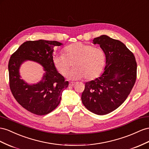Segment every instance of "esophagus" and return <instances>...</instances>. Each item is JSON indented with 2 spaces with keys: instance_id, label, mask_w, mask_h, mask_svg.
<instances>
[{
  "instance_id": "obj_1",
  "label": "esophagus",
  "mask_w": 149,
  "mask_h": 149,
  "mask_svg": "<svg viewBox=\"0 0 149 149\" xmlns=\"http://www.w3.org/2000/svg\"><path fill=\"white\" fill-rule=\"evenodd\" d=\"M76 84V83L75 82H70V83H69V85L70 86H74V84Z\"/></svg>"
}]
</instances>
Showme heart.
<instances>
[{"instance_id":"heart-1","label":"heart","mask_w":149,"mask_h":149,"mask_svg":"<svg viewBox=\"0 0 149 149\" xmlns=\"http://www.w3.org/2000/svg\"><path fill=\"white\" fill-rule=\"evenodd\" d=\"M64 52L65 54H54L53 63L56 70L65 75L70 69L71 63L73 62L74 69L68 74L70 79H93L101 73L104 67L105 56L100 47L75 42L65 47Z\"/></svg>"}]
</instances>
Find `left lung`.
I'll return each mask as SVG.
<instances>
[{
    "instance_id": "left-lung-1",
    "label": "left lung",
    "mask_w": 149,
    "mask_h": 149,
    "mask_svg": "<svg viewBox=\"0 0 149 149\" xmlns=\"http://www.w3.org/2000/svg\"><path fill=\"white\" fill-rule=\"evenodd\" d=\"M106 58V66L100 77L85 83L82 103L92 113L103 115L118 108L127 99L136 77L134 54L123 42L102 35L94 38Z\"/></svg>"
}]
</instances>
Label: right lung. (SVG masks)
I'll return each instance as SVG.
<instances>
[{
    "label": "right lung",
    "instance_id": "1",
    "mask_svg": "<svg viewBox=\"0 0 149 149\" xmlns=\"http://www.w3.org/2000/svg\"><path fill=\"white\" fill-rule=\"evenodd\" d=\"M63 44L56 41H29L24 42L9 61V85L15 99L26 110L38 115L48 114L58 106L63 90L69 83L65 81L53 63L54 46ZM26 61L39 63L45 71L42 79L29 84L21 78L19 70Z\"/></svg>",
    "mask_w": 149,
    "mask_h": 149
}]
</instances>
